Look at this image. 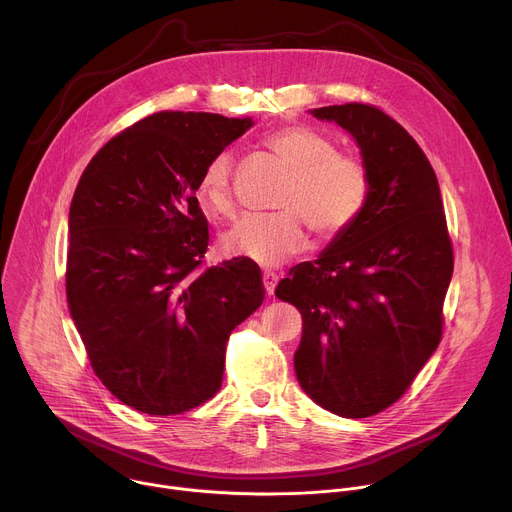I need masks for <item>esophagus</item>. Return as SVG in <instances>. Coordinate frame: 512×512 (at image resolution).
I'll list each match as a JSON object with an SVG mask.
<instances>
[{"label": "esophagus", "instance_id": "obj_1", "mask_svg": "<svg viewBox=\"0 0 512 512\" xmlns=\"http://www.w3.org/2000/svg\"><path fill=\"white\" fill-rule=\"evenodd\" d=\"M263 285H265L267 296H273L275 285H277V275H275L273 271H265V273H263Z\"/></svg>", "mask_w": 512, "mask_h": 512}]
</instances>
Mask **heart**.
<instances>
[{
    "label": "heart",
    "mask_w": 512,
    "mask_h": 512,
    "mask_svg": "<svg viewBox=\"0 0 512 512\" xmlns=\"http://www.w3.org/2000/svg\"><path fill=\"white\" fill-rule=\"evenodd\" d=\"M265 148L291 172L277 198L279 212L247 214L223 237V249L271 267L306 247V227L320 239L346 231L369 198V172L360 160L338 154L336 143L310 127L291 125L265 135ZM233 154H214L198 178L208 212L231 216Z\"/></svg>",
    "instance_id": "1"
}]
</instances>
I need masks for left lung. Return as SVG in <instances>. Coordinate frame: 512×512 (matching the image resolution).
<instances>
[{"mask_svg":"<svg viewBox=\"0 0 512 512\" xmlns=\"http://www.w3.org/2000/svg\"><path fill=\"white\" fill-rule=\"evenodd\" d=\"M310 113L354 137L371 188L356 221L275 296L302 314L300 387L358 419L393 405L440 344L454 253L435 172L395 119L362 103Z\"/></svg>","mask_w":512,"mask_h":512,"instance_id":"8db88e82","label":"left lung"}]
</instances>
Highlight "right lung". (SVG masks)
Listing matches in <instances>:
<instances>
[{
	"instance_id": "add662e5",
	"label": "right lung",
	"mask_w": 512,
	"mask_h": 512,
	"mask_svg": "<svg viewBox=\"0 0 512 512\" xmlns=\"http://www.w3.org/2000/svg\"><path fill=\"white\" fill-rule=\"evenodd\" d=\"M251 117L162 111L93 156L68 212L66 302L101 383L127 407L178 415L216 395L231 332L265 298L247 257L204 267L196 190Z\"/></svg>"
}]
</instances>
